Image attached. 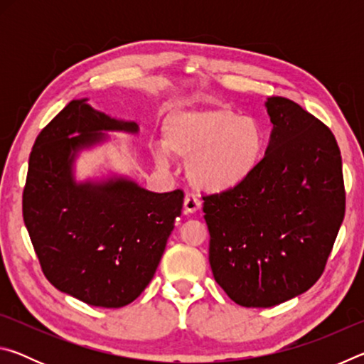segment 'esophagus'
I'll return each mask as SVG.
<instances>
[{
  "mask_svg": "<svg viewBox=\"0 0 364 364\" xmlns=\"http://www.w3.org/2000/svg\"><path fill=\"white\" fill-rule=\"evenodd\" d=\"M200 207H202V202L197 199L194 194L184 196V202H183L184 213H196L197 210H200Z\"/></svg>",
  "mask_w": 364,
  "mask_h": 364,
  "instance_id": "1",
  "label": "esophagus"
}]
</instances>
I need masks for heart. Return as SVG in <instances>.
Here are the masks:
<instances>
[{
	"label": "heart",
	"instance_id": "b5f03b06",
	"mask_svg": "<svg viewBox=\"0 0 364 364\" xmlns=\"http://www.w3.org/2000/svg\"><path fill=\"white\" fill-rule=\"evenodd\" d=\"M164 146L171 156L186 160L188 180L202 193L220 194L250 180L260 165L267 133L252 117L226 106L178 110L164 125ZM159 167H167L168 154L154 152Z\"/></svg>",
	"mask_w": 364,
	"mask_h": 364
}]
</instances>
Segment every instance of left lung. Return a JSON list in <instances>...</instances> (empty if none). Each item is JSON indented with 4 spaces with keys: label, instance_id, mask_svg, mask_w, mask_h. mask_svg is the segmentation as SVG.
<instances>
[{
    "label": "left lung",
    "instance_id": "left-lung-1",
    "mask_svg": "<svg viewBox=\"0 0 364 364\" xmlns=\"http://www.w3.org/2000/svg\"><path fill=\"white\" fill-rule=\"evenodd\" d=\"M264 107L273 132L255 173L204 196L213 278L247 308L279 305L315 284L345 215L334 134L287 97H268Z\"/></svg>",
    "mask_w": 364,
    "mask_h": 364
}]
</instances>
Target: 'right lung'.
<instances>
[{
	"label": "right lung",
	"instance_id": "1",
	"mask_svg": "<svg viewBox=\"0 0 364 364\" xmlns=\"http://www.w3.org/2000/svg\"><path fill=\"white\" fill-rule=\"evenodd\" d=\"M86 101H70L36 138L23 223L54 287L88 305L120 308L154 278L184 194L152 193L123 176L77 183L75 157L104 143L102 132L138 133L134 122L112 119Z\"/></svg>",
	"mask_w": 364,
	"mask_h": 364
}]
</instances>
